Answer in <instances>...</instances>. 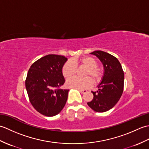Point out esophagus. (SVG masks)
<instances>
[{"label":"esophagus","mask_w":149,"mask_h":149,"mask_svg":"<svg viewBox=\"0 0 149 149\" xmlns=\"http://www.w3.org/2000/svg\"><path fill=\"white\" fill-rule=\"evenodd\" d=\"M78 90L80 91V92L82 93V94H84L85 93L87 92V90H81V89H78Z\"/></svg>","instance_id":"34e87169"}]
</instances>
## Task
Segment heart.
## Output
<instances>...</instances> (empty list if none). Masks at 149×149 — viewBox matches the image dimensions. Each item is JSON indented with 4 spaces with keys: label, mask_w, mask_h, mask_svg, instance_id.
<instances>
[{
    "label": "heart",
    "mask_w": 149,
    "mask_h": 149,
    "mask_svg": "<svg viewBox=\"0 0 149 149\" xmlns=\"http://www.w3.org/2000/svg\"><path fill=\"white\" fill-rule=\"evenodd\" d=\"M77 65L84 66L87 68L84 73V76H87L86 78H70L75 74ZM62 74L66 79L71 78L66 81V86L81 90L87 89L91 86L92 81L91 79V78L93 83H99L102 77V72L97 67V61L90 56L83 57L79 59L66 62L62 67ZM88 77L91 78H88Z\"/></svg>",
    "instance_id": "heart-1"
}]
</instances>
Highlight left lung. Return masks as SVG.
Masks as SVG:
<instances>
[{"label": "left lung", "mask_w": 149, "mask_h": 149, "mask_svg": "<svg viewBox=\"0 0 149 149\" xmlns=\"http://www.w3.org/2000/svg\"><path fill=\"white\" fill-rule=\"evenodd\" d=\"M90 54L96 56L102 63L104 74L97 86L98 90L91 91L93 99L87 104L95 111L106 112L113 108L122 96L124 74L121 64L115 56L102 50Z\"/></svg>", "instance_id": "8db88e82"}]
</instances>
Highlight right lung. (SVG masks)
Listing matches in <instances>:
<instances>
[{
  "label": "right lung",
  "instance_id": "1",
  "mask_svg": "<svg viewBox=\"0 0 149 149\" xmlns=\"http://www.w3.org/2000/svg\"><path fill=\"white\" fill-rule=\"evenodd\" d=\"M68 59L49 54L31 66L26 80L29 100L38 112L46 116L58 115L65 106L69 90L60 89L65 80L62 67Z\"/></svg>",
  "mask_w": 149,
  "mask_h": 149
}]
</instances>
